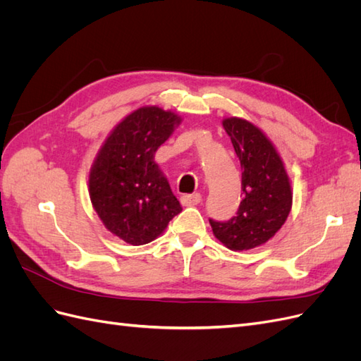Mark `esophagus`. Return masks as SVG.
Returning <instances> with one entry per match:
<instances>
[{
    "label": "esophagus",
    "mask_w": 361,
    "mask_h": 361,
    "mask_svg": "<svg viewBox=\"0 0 361 361\" xmlns=\"http://www.w3.org/2000/svg\"><path fill=\"white\" fill-rule=\"evenodd\" d=\"M180 202L183 206H194L199 204L202 202V194L200 192H194V194H183L180 197Z\"/></svg>",
    "instance_id": "34e87169"
}]
</instances>
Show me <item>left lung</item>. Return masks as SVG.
<instances>
[{
    "label": "left lung",
    "mask_w": 361,
    "mask_h": 361,
    "mask_svg": "<svg viewBox=\"0 0 361 361\" xmlns=\"http://www.w3.org/2000/svg\"><path fill=\"white\" fill-rule=\"evenodd\" d=\"M223 128L241 162L243 200L236 216L209 223L215 238L228 250H251L269 241L285 224L292 207L290 180L274 145L257 126L227 117Z\"/></svg>",
    "instance_id": "obj_1"
}]
</instances>
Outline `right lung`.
Wrapping results in <instances>:
<instances>
[{
	"label": "right lung",
	"instance_id": "obj_1",
	"mask_svg": "<svg viewBox=\"0 0 361 361\" xmlns=\"http://www.w3.org/2000/svg\"><path fill=\"white\" fill-rule=\"evenodd\" d=\"M180 120L157 105L141 106L116 125L93 161L92 204L108 231L130 245L154 241L182 211L155 162Z\"/></svg>",
	"mask_w": 361,
	"mask_h": 361
}]
</instances>
